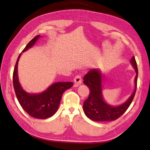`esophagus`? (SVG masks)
Listing matches in <instances>:
<instances>
[{
  "mask_svg": "<svg viewBox=\"0 0 150 150\" xmlns=\"http://www.w3.org/2000/svg\"><path fill=\"white\" fill-rule=\"evenodd\" d=\"M74 83H75V86L78 87L79 85L81 84L82 83V78L81 75H77L74 78Z\"/></svg>",
  "mask_w": 150,
  "mask_h": 150,
  "instance_id": "esophagus-1",
  "label": "esophagus"
}]
</instances>
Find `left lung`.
Returning a JSON list of instances; mask_svg holds the SVG:
<instances>
[{"label": "left lung", "instance_id": "1", "mask_svg": "<svg viewBox=\"0 0 150 150\" xmlns=\"http://www.w3.org/2000/svg\"><path fill=\"white\" fill-rule=\"evenodd\" d=\"M130 63L135 69L134 89L132 95L124 103L118 105L109 104L103 96V73L99 69H93L83 77V83L89 87V96L83 102V111L87 117L95 122H111L117 120L125 112L134 99L137 87L138 75L137 63L134 57L130 61Z\"/></svg>", "mask_w": 150, "mask_h": 150}]
</instances>
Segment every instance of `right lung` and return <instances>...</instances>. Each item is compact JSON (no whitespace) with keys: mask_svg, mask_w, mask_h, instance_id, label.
Here are the masks:
<instances>
[{"mask_svg":"<svg viewBox=\"0 0 150 150\" xmlns=\"http://www.w3.org/2000/svg\"><path fill=\"white\" fill-rule=\"evenodd\" d=\"M41 37V35H37L33 39L22 53L31 48ZM22 53L18 56L13 72V86L16 96L21 107L28 115L37 119H47L57 112L63 93L73 86V83L55 82L39 93L27 92L21 86L18 76V64Z\"/></svg>","mask_w":150,"mask_h":150,"instance_id":"1","label":"right lung"}]
</instances>
